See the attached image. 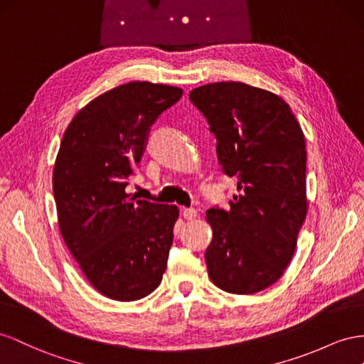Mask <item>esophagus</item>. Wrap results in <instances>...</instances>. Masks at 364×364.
I'll return each mask as SVG.
<instances>
[{
  "label": "esophagus",
  "mask_w": 364,
  "mask_h": 364,
  "mask_svg": "<svg viewBox=\"0 0 364 364\" xmlns=\"http://www.w3.org/2000/svg\"><path fill=\"white\" fill-rule=\"evenodd\" d=\"M183 216L186 218V220H195L196 215H198V210L193 209V207H184V209L181 210Z\"/></svg>",
  "instance_id": "obj_1"
}]
</instances>
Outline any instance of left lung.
<instances>
[{
  "label": "left lung",
  "instance_id": "1",
  "mask_svg": "<svg viewBox=\"0 0 364 364\" xmlns=\"http://www.w3.org/2000/svg\"><path fill=\"white\" fill-rule=\"evenodd\" d=\"M189 97L215 134L221 171L237 181L228 210H207V272L227 293L255 294L284 274L305 221L304 132L282 99L241 82L203 85Z\"/></svg>",
  "mask_w": 364,
  "mask_h": 364
}]
</instances>
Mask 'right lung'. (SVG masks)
I'll return each instance as SVG.
<instances>
[{"label":"right lung","instance_id":"obj_1","mask_svg":"<svg viewBox=\"0 0 364 364\" xmlns=\"http://www.w3.org/2000/svg\"><path fill=\"white\" fill-rule=\"evenodd\" d=\"M183 90L129 82L91 100L71 120L53 171L60 235L90 284L120 302L161 282L173 241L176 205L127 193L151 127Z\"/></svg>","mask_w":364,"mask_h":364}]
</instances>
